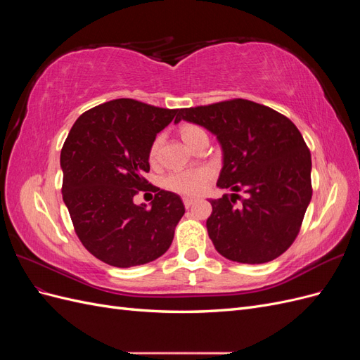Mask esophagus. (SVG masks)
I'll use <instances>...</instances> for the list:
<instances>
[{
  "label": "esophagus",
  "instance_id": "34e87169",
  "mask_svg": "<svg viewBox=\"0 0 360 360\" xmlns=\"http://www.w3.org/2000/svg\"><path fill=\"white\" fill-rule=\"evenodd\" d=\"M195 202H197V198H193V197H183V204H184V207H189L191 205H193Z\"/></svg>",
  "mask_w": 360,
  "mask_h": 360
}]
</instances>
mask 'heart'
Listing matches in <instances>:
<instances>
[{
  "mask_svg": "<svg viewBox=\"0 0 360 360\" xmlns=\"http://www.w3.org/2000/svg\"><path fill=\"white\" fill-rule=\"evenodd\" d=\"M201 135H205L204 130L200 126H195V124H183L180 127V136L184 141V144L186 146H192L193 141L200 138ZM162 143V138L158 136L153 144L150 147L148 151V156L150 160H155L158 156V151ZM212 176V172L207 169V168H197V169H183V171H177V172H172L171 176L167 179L165 184L167 188H169L174 192H179V193H197L202 189L204 184L209 181Z\"/></svg>",
  "mask_w": 360,
  "mask_h": 360,
  "instance_id": "heart-1",
  "label": "heart"
}]
</instances>
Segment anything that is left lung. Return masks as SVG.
<instances>
[{
  "instance_id": "obj_1",
  "label": "left lung",
  "mask_w": 360,
  "mask_h": 360,
  "mask_svg": "<svg viewBox=\"0 0 360 360\" xmlns=\"http://www.w3.org/2000/svg\"><path fill=\"white\" fill-rule=\"evenodd\" d=\"M181 120L209 130L222 148L217 186L233 193L209 200L213 210L205 224L217 252L243 264L284 254L312 197L311 153L299 129L271 108L245 99L184 108L174 123Z\"/></svg>"
}]
</instances>
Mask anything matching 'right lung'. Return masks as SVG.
<instances>
[{
    "instance_id": "right-lung-1",
    "label": "right lung",
    "mask_w": 360,
    "mask_h": 360,
    "mask_svg": "<svg viewBox=\"0 0 360 360\" xmlns=\"http://www.w3.org/2000/svg\"><path fill=\"white\" fill-rule=\"evenodd\" d=\"M179 110L115 99L84 112L63 146V200L79 240L114 267L155 261L168 250L184 204L177 193L153 189L155 200L135 204L146 191L148 151Z\"/></svg>"
}]
</instances>
